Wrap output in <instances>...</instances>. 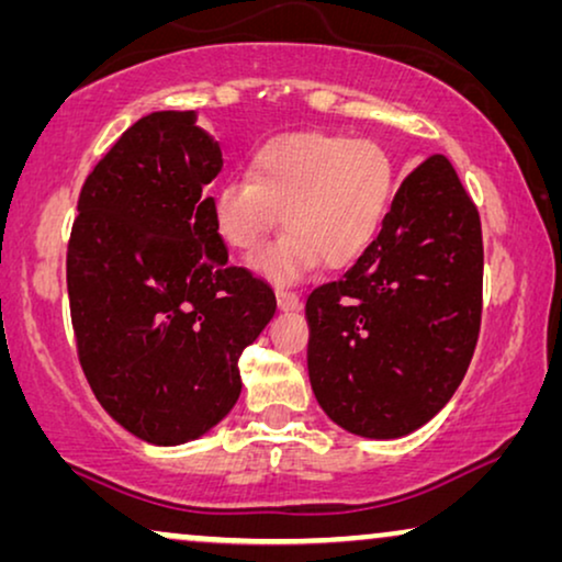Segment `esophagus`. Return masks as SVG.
<instances>
[{
  "mask_svg": "<svg viewBox=\"0 0 562 562\" xmlns=\"http://www.w3.org/2000/svg\"><path fill=\"white\" fill-rule=\"evenodd\" d=\"M276 302H279V310H283V312H296V310H302V299H299L296 291L276 289Z\"/></svg>",
  "mask_w": 562,
  "mask_h": 562,
  "instance_id": "esophagus-1",
  "label": "esophagus"
}]
</instances>
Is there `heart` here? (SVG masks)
Listing matches in <instances>:
<instances>
[{
	"label": "heart",
	"mask_w": 562,
	"mask_h": 562,
	"mask_svg": "<svg viewBox=\"0 0 562 562\" xmlns=\"http://www.w3.org/2000/svg\"><path fill=\"white\" fill-rule=\"evenodd\" d=\"M396 189L394 160L373 140L333 133H286L250 156L248 179L222 183L212 222L222 243L256 252L281 225L289 229L256 260L268 279H304L322 260L356 266L386 222Z\"/></svg>",
	"instance_id": "1"
}]
</instances>
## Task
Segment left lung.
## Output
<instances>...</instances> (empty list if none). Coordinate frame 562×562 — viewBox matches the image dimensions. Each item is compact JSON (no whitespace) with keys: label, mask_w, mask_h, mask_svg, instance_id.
<instances>
[{"label":"left lung","mask_w":562,"mask_h":562,"mask_svg":"<svg viewBox=\"0 0 562 562\" xmlns=\"http://www.w3.org/2000/svg\"><path fill=\"white\" fill-rule=\"evenodd\" d=\"M481 312L479 206L437 153L402 181L373 248L306 299L314 396L352 435L414 432L463 381Z\"/></svg>","instance_id":"left-lung-1"}]
</instances>
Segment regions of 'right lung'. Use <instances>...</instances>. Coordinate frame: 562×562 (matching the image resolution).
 I'll return each instance as SVG.
<instances>
[{
    "instance_id": "1",
    "label": "right lung",
    "mask_w": 562,
    "mask_h": 562,
    "mask_svg": "<svg viewBox=\"0 0 562 562\" xmlns=\"http://www.w3.org/2000/svg\"><path fill=\"white\" fill-rule=\"evenodd\" d=\"M194 112H153L83 181L66 252L76 352L99 404L153 445L202 437L240 396L276 294L227 266L206 183L222 150Z\"/></svg>"
}]
</instances>
